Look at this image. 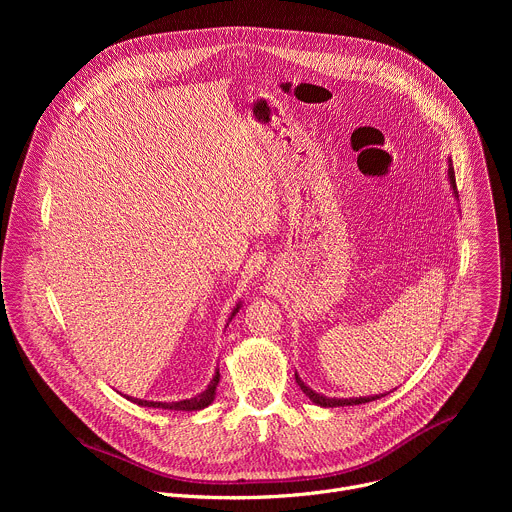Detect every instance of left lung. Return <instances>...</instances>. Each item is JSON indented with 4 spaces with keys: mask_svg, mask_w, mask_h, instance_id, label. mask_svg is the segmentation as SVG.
<instances>
[{
    "mask_svg": "<svg viewBox=\"0 0 512 512\" xmlns=\"http://www.w3.org/2000/svg\"><path fill=\"white\" fill-rule=\"evenodd\" d=\"M448 180H450V188L454 192V196L458 198V190H456V178H454V168H452V160H448ZM296 381L300 385V389L310 397L312 403L320 405V407H344V405H360V403H369V401H375V399H381L385 395H373V397H352V399H336V397H326V395H320L316 391H312L296 373Z\"/></svg>",
    "mask_w": 512,
    "mask_h": 512,
    "instance_id": "obj_1",
    "label": "left lung"
}]
</instances>
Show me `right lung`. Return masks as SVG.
<instances>
[{
	"label": "right lung",
	"instance_id": "add662e5",
	"mask_svg": "<svg viewBox=\"0 0 512 512\" xmlns=\"http://www.w3.org/2000/svg\"><path fill=\"white\" fill-rule=\"evenodd\" d=\"M239 310H241V302L233 308V312H231V316H229V322L235 318V314H237ZM229 322H227V326H229ZM218 379H221V375H218V371H214V375H212L208 387H206L202 393H198V395H194V397H190V399H182V401H170V403H166V401H143V399H135V397H127V399H129L131 403L141 405V407L170 409V411H200V409L208 407V405L214 401L216 387H218Z\"/></svg>",
	"mask_w": 512,
	"mask_h": 512
}]
</instances>
